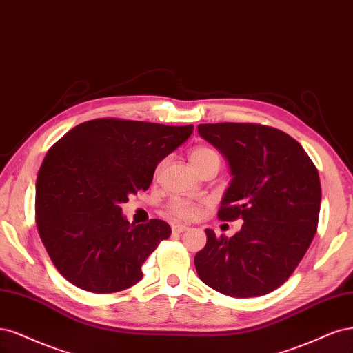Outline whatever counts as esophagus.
I'll return each mask as SVG.
<instances>
[{
	"label": "esophagus",
	"instance_id": "esophagus-1",
	"mask_svg": "<svg viewBox=\"0 0 353 353\" xmlns=\"http://www.w3.org/2000/svg\"><path fill=\"white\" fill-rule=\"evenodd\" d=\"M189 229L188 225H185V224H173V227H172V232L174 233V234H180V233H183V232H186Z\"/></svg>",
	"mask_w": 353,
	"mask_h": 353
}]
</instances>
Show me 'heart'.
<instances>
[{"label": "heart", "instance_id": "1", "mask_svg": "<svg viewBox=\"0 0 353 353\" xmlns=\"http://www.w3.org/2000/svg\"><path fill=\"white\" fill-rule=\"evenodd\" d=\"M208 161H219L220 163V155L215 152L212 148L196 146L195 150H192L190 163L193 164V167L198 168ZM170 212L176 215V217H179V219L192 220V219L198 217L199 205L195 202L188 201V199H176L170 203Z\"/></svg>", "mask_w": 353, "mask_h": 353}]
</instances>
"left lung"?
Returning <instances> with one entry per match:
<instances>
[{"mask_svg":"<svg viewBox=\"0 0 353 353\" xmlns=\"http://www.w3.org/2000/svg\"><path fill=\"white\" fill-rule=\"evenodd\" d=\"M198 133L230 170L219 217L243 224L232 237L205 230L196 272L227 296H263L280 288L308 251L320 215V176L301 143L279 129L217 123L199 124Z\"/></svg>","mask_w":353,"mask_h":353,"instance_id":"left-lung-1","label":"left lung"}]
</instances>
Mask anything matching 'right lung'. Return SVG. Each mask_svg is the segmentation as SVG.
Segmentation results:
<instances>
[{
	"label": "right lung",
	"mask_w": 353,
	"mask_h": 353,
	"mask_svg": "<svg viewBox=\"0 0 353 353\" xmlns=\"http://www.w3.org/2000/svg\"><path fill=\"white\" fill-rule=\"evenodd\" d=\"M192 132V124L97 119L50 148L37 179V225L65 280L92 293L142 280V264L172 229L157 219L130 224L121 203L150 188L157 165Z\"/></svg>",
	"instance_id": "1"
}]
</instances>
